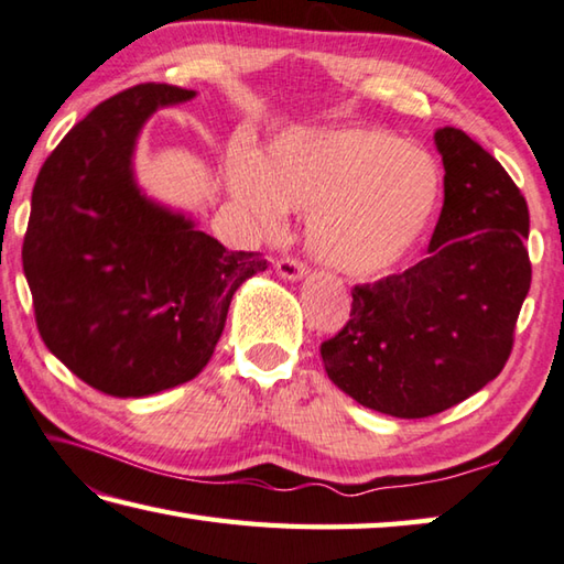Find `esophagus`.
I'll return each mask as SVG.
<instances>
[{"mask_svg": "<svg viewBox=\"0 0 564 564\" xmlns=\"http://www.w3.org/2000/svg\"><path fill=\"white\" fill-rule=\"evenodd\" d=\"M275 273H279L283 281H301V279H305L308 269H305V265L295 259H281L279 263H275Z\"/></svg>", "mask_w": 564, "mask_h": 564, "instance_id": "34e87169", "label": "esophagus"}]
</instances>
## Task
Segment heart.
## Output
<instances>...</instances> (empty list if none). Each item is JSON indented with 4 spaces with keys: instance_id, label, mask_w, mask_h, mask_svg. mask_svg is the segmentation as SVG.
<instances>
[{
    "instance_id": "b5f03b06",
    "label": "heart",
    "mask_w": 564,
    "mask_h": 564,
    "mask_svg": "<svg viewBox=\"0 0 564 564\" xmlns=\"http://www.w3.org/2000/svg\"><path fill=\"white\" fill-rule=\"evenodd\" d=\"M229 189L265 231L289 209L308 212L305 243L317 261L380 279L432 229L444 175L434 155L384 128L293 130L271 142L261 167L237 162Z\"/></svg>"
}]
</instances>
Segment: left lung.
<instances>
[{
	"label": "left lung",
	"mask_w": 564,
	"mask_h": 564,
	"mask_svg": "<svg viewBox=\"0 0 564 564\" xmlns=\"http://www.w3.org/2000/svg\"><path fill=\"white\" fill-rule=\"evenodd\" d=\"M444 207L429 253L352 291L350 321L321 355L357 404L424 419L496 380L530 291L525 197L464 130L438 128Z\"/></svg>",
	"instance_id": "8db88e82"
}]
</instances>
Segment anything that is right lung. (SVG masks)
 <instances>
[{"label":"right lung","instance_id":"add662e5","mask_svg":"<svg viewBox=\"0 0 564 564\" xmlns=\"http://www.w3.org/2000/svg\"><path fill=\"white\" fill-rule=\"evenodd\" d=\"M194 90L142 84L58 142L32 192L24 275L39 333L78 380L135 399L197 377L261 253L227 251L189 212L140 187L135 150L160 108Z\"/></svg>","mask_w":564,"mask_h":564}]
</instances>
